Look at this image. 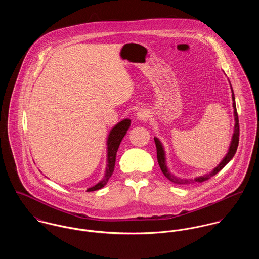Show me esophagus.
<instances>
[{
	"label": "esophagus",
	"instance_id": "esophagus-1",
	"mask_svg": "<svg viewBox=\"0 0 259 259\" xmlns=\"http://www.w3.org/2000/svg\"><path fill=\"white\" fill-rule=\"evenodd\" d=\"M148 117H149L148 112H147L146 110H144V109H141V110H139V111L137 112V118H138L139 120H141V121L147 120Z\"/></svg>",
	"mask_w": 259,
	"mask_h": 259
}]
</instances>
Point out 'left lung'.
<instances>
[{
	"label": "left lung",
	"instance_id": "8db88e82",
	"mask_svg": "<svg viewBox=\"0 0 259 259\" xmlns=\"http://www.w3.org/2000/svg\"><path fill=\"white\" fill-rule=\"evenodd\" d=\"M231 92H232V100H233V109H234V120H235V124H234V132H233V135H232V139H231V143H230V149H229V152L228 154L226 155V157L224 158V160L220 163L219 166H217V168L213 169L212 172H209V174H206L204 176H201V177H198L194 180H183V179H179V178H176L174 175L171 174V172L168 170L167 168V165H166V157H165V151H164V148L162 146V143L160 142V140L158 138H154L155 140V144H156V148H157V159H158V163H159V166L161 168V171L163 172V174L165 175V177L167 179H169L171 182L175 183V184H179V185H188V184H191V183H194V182H203V181H206L208 179H210L212 176H214L215 174L220 172L229 162L230 160L233 158L236 150H237V147H238V141H239V123H238V115H237V111H236V106H235V101H234V94H233V90H232V87H231Z\"/></svg>",
	"mask_w": 259,
	"mask_h": 259
}]
</instances>
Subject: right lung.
<instances>
[{
    "instance_id": "right-lung-1",
    "label": "right lung",
    "mask_w": 259,
    "mask_h": 259,
    "mask_svg": "<svg viewBox=\"0 0 259 259\" xmlns=\"http://www.w3.org/2000/svg\"><path fill=\"white\" fill-rule=\"evenodd\" d=\"M130 124H131L130 119H124L115 125L112 128V130L110 131L108 139H107V165H106L107 167H106L105 175H104L103 179L98 184L87 189V192H93V191L99 190L107 184L108 180L110 179V177L114 172L116 154H117L119 145L121 143L125 134L127 133V130L130 128Z\"/></svg>"
}]
</instances>
